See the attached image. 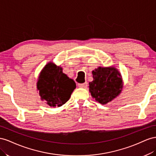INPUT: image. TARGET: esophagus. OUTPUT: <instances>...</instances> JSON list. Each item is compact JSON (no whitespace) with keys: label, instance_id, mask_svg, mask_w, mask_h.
Listing matches in <instances>:
<instances>
[{"label":"esophagus","instance_id":"34e87169","mask_svg":"<svg viewBox=\"0 0 156 156\" xmlns=\"http://www.w3.org/2000/svg\"><path fill=\"white\" fill-rule=\"evenodd\" d=\"M78 86L80 87L85 88V87H86L87 86V82H85V83H78Z\"/></svg>","mask_w":156,"mask_h":156}]
</instances>
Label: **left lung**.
Instances as JSON below:
<instances>
[{"instance_id":"1","label":"left lung","mask_w":156,"mask_h":156,"mask_svg":"<svg viewBox=\"0 0 156 156\" xmlns=\"http://www.w3.org/2000/svg\"><path fill=\"white\" fill-rule=\"evenodd\" d=\"M93 81L90 82L91 96L101 104H106L113 100L122 91L121 75L116 69L101 67L92 72Z\"/></svg>"}]
</instances>
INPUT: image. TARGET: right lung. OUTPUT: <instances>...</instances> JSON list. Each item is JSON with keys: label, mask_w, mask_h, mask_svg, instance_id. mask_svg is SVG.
Returning <instances> with one entry per match:
<instances>
[{"label": "right lung", "mask_w": 156, "mask_h": 156, "mask_svg": "<svg viewBox=\"0 0 156 156\" xmlns=\"http://www.w3.org/2000/svg\"><path fill=\"white\" fill-rule=\"evenodd\" d=\"M42 100L50 106H61L70 99L76 88L73 79L62 72V68L49 63L42 70L37 82Z\"/></svg>", "instance_id": "1"}]
</instances>
